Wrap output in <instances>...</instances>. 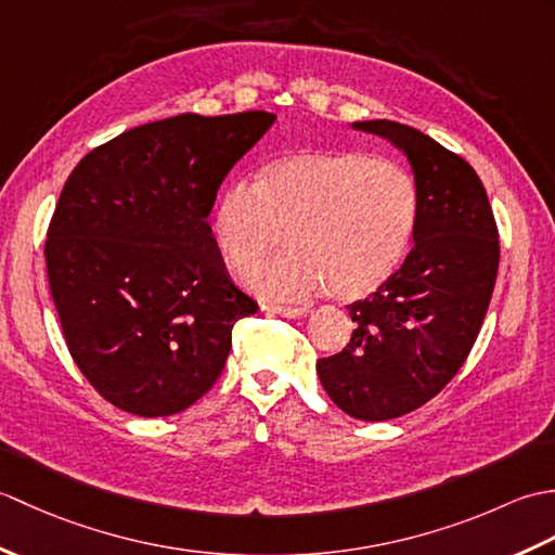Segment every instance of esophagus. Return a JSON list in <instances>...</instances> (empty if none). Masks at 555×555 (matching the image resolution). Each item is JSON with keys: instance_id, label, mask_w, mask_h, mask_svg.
Segmentation results:
<instances>
[{"instance_id": "1", "label": "esophagus", "mask_w": 555, "mask_h": 555, "mask_svg": "<svg viewBox=\"0 0 555 555\" xmlns=\"http://www.w3.org/2000/svg\"><path fill=\"white\" fill-rule=\"evenodd\" d=\"M262 310L271 312V314L288 317V320H296V317H305V314L310 312V310H305V308H288V305H274V302H264Z\"/></svg>"}]
</instances>
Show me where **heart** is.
<instances>
[{
  "label": "heart",
  "mask_w": 555,
  "mask_h": 555,
  "mask_svg": "<svg viewBox=\"0 0 555 555\" xmlns=\"http://www.w3.org/2000/svg\"><path fill=\"white\" fill-rule=\"evenodd\" d=\"M420 211L410 171L360 150H298L267 162L255 185L231 183L211 231L235 271L250 269L286 233L291 250L247 274L257 293L300 300L328 288L362 300L403 264Z\"/></svg>",
  "instance_id": "1"
}]
</instances>
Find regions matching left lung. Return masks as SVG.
Masks as SVG:
<instances>
[{
  "label": "left lung",
  "instance_id": "left-lung-1",
  "mask_svg": "<svg viewBox=\"0 0 555 555\" xmlns=\"http://www.w3.org/2000/svg\"><path fill=\"white\" fill-rule=\"evenodd\" d=\"M350 126L408 157L420 197L415 247L379 291L348 305V346L317 360V374L346 415L384 422L427 403L463 367L496 284L499 231L485 185L455 152L388 119Z\"/></svg>",
  "mask_w": 555,
  "mask_h": 555
}]
</instances>
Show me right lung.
I'll return each instance as SVG.
<instances>
[{
    "label": "right lung",
    "instance_id": "obj_1",
    "mask_svg": "<svg viewBox=\"0 0 555 555\" xmlns=\"http://www.w3.org/2000/svg\"><path fill=\"white\" fill-rule=\"evenodd\" d=\"M269 112L179 114L95 147L70 171L47 231V276L70 358L140 417L203 398L231 328L257 302L233 284L207 217Z\"/></svg>",
    "mask_w": 555,
    "mask_h": 555
}]
</instances>
